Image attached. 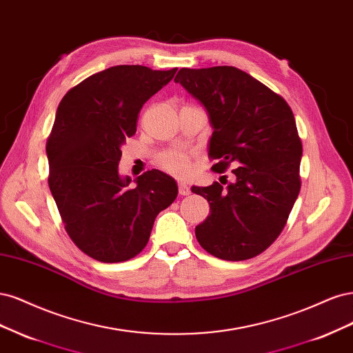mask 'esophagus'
<instances>
[{
    "label": "esophagus",
    "mask_w": 353,
    "mask_h": 353,
    "mask_svg": "<svg viewBox=\"0 0 353 353\" xmlns=\"http://www.w3.org/2000/svg\"><path fill=\"white\" fill-rule=\"evenodd\" d=\"M189 193H190V189L188 188V185L183 183V181H179V195L186 196Z\"/></svg>",
    "instance_id": "1"
}]
</instances>
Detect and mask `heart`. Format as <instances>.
<instances>
[{
  "mask_svg": "<svg viewBox=\"0 0 353 353\" xmlns=\"http://www.w3.org/2000/svg\"><path fill=\"white\" fill-rule=\"evenodd\" d=\"M157 163L161 168H164L165 172L174 176H186L190 173L192 168L189 157L185 152L176 150H170L158 155Z\"/></svg>",
  "mask_w": 353,
  "mask_h": 353,
  "instance_id": "b5f03b06",
  "label": "heart"
}]
</instances>
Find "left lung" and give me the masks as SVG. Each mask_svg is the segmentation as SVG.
Wrapping results in <instances>:
<instances>
[{
  "mask_svg": "<svg viewBox=\"0 0 353 353\" xmlns=\"http://www.w3.org/2000/svg\"><path fill=\"white\" fill-rule=\"evenodd\" d=\"M174 82L208 112L212 172L233 167L227 188L219 181L192 188L211 212L196 225L198 242L220 259L254 258L279 237L301 190L302 142L293 112L280 95L232 65L180 69Z\"/></svg>",
  "mask_w": 353,
  "mask_h": 353,
  "instance_id": "1",
  "label": "left lung"
}]
</instances>
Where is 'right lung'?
Wrapping results in <instances>:
<instances>
[{"label":"right lung","mask_w":353,"mask_h":353,"mask_svg":"<svg viewBox=\"0 0 353 353\" xmlns=\"http://www.w3.org/2000/svg\"><path fill=\"white\" fill-rule=\"evenodd\" d=\"M177 69L114 65L67 92L47 141L48 185L73 243L101 263H123L150 241L155 217L173 203L177 183L150 170L129 186L121 146L134 134L145 102Z\"/></svg>","instance_id":"right-lung-1"}]
</instances>
